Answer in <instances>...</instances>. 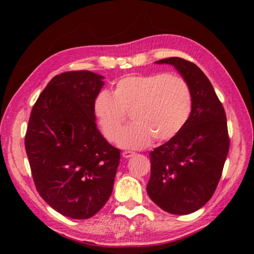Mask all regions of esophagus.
I'll return each mask as SVG.
<instances>
[{
  "instance_id": "esophagus-1",
  "label": "esophagus",
  "mask_w": 254,
  "mask_h": 254,
  "mask_svg": "<svg viewBox=\"0 0 254 254\" xmlns=\"http://www.w3.org/2000/svg\"><path fill=\"white\" fill-rule=\"evenodd\" d=\"M135 154V152H132V151H123L122 152V156L124 158H131Z\"/></svg>"
}]
</instances>
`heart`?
<instances>
[{"label": "heart", "mask_w": 254, "mask_h": 254, "mask_svg": "<svg viewBox=\"0 0 254 254\" xmlns=\"http://www.w3.org/2000/svg\"><path fill=\"white\" fill-rule=\"evenodd\" d=\"M194 97L190 85L180 75L156 72L128 75L115 81L112 95L101 92L93 111L103 136L114 142L126 113L133 123L119 138L126 149H142L152 142L173 139L190 119Z\"/></svg>", "instance_id": "heart-1"}]
</instances>
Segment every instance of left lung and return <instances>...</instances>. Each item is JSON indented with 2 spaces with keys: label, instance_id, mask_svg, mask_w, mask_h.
<instances>
[{
  "label": "left lung",
  "instance_id": "1",
  "mask_svg": "<svg viewBox=\"0 0 254 254\" xmlns=\"http://www.w3.org/2000/svg\"><path fill=\"white\" fill-rule=\"evenodd\" d=\"M156 63L176 67L190 85L194 106L183 130L150 152L147 190L161 209L186 215L203 207L216 190L230 149L226 115L210 81L194 63L179 57Z\"/></svg>",
  "mask_w": 254,
  "mask_h": 254
}]
</instances>
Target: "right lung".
I'll use <instances>...</instances> for the list:
<instances>
[{
  "label": "right lung",
  "instance_id": "1",
  "mask_svg": "<svg viewBox=\"0 0 254 254\" xmlns=\"http://www.w3.org/2000/svg\"><path fill=\"white\" fill-rule=\"evenodd\" d=\"M103 76L89 70L55 76L30 114L24 145L39 195L75 220L95 215L109 200L121 150L98 131L93 105Z\"/></svg>",
  "mask_w": 254,
  "mask_h": 254
}]
</instances>
